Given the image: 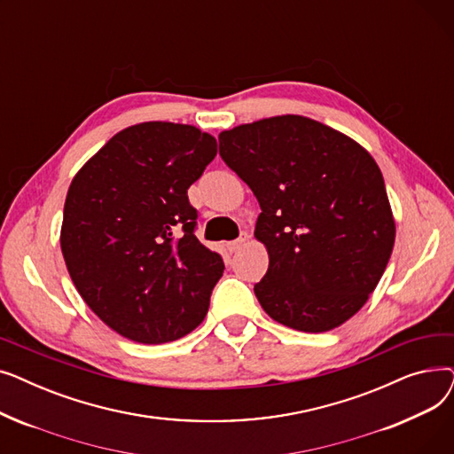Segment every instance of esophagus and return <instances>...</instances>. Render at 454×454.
I'll use <instances>...</instances> for the list:
<instances>
[{"label": "esophagus", "instance_id": "1", "mask_svg": "<svg viewBox=\"0 0 454 454\" xmlns=\"http://www.w3.org/2000/svg\"><path fill=\"white\" fill-rule=\"evenodd\" d=\"M248 233L247 231H243L239 237H237V239L235 241H231V243H228V250L233 254V252H237V250H241L243 247H245V243L248 241Z\"/></svg>", "mask_w": 454, "mask_h": 454}]
</instances>
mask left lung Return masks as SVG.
<instances>
[{
  "label": "left lung",
  "instance_id": "1",
  "mask_svg": "<svg viewBox=\"0 0 454 454\" xmlns=\"http://www.w3.org/2000/svg\"><path fill=\"white\" fill-rule=\"evenodd\" d=\"M219 154L261 206L269 270L254 293L276 322L322 333L366 303L394 248L383 175L351 137L301 115L219 134Z\"/></svg>",
  "mask_w": 454,
  "mask_h": 454
}]
</instances>
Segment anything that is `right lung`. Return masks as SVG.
I'll return each mask as SVG.
<instances>
[{"label":"right lung","mask_w":454,"mask_h":454,"mask_svg":"<svg viewBox=\"0 0 454 454\" xmlns=\"http://www.w3.org/2000/svg\"><path fill=\"white\" fill-rule=\"evenodd\" d=\"M217 154L191 125L151 121L115 134L67 189L60 247L91 311L141 344L171 342L206 317L224 272L197 237L187 189Z\"/></svg>","instance_id":"add662e5"}]
</instances>
